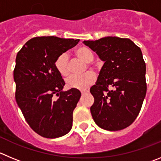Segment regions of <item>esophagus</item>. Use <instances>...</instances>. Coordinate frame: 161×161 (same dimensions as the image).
Listing matches in <instances>:
<instances>
[{
  "mask_svg": "<svg viewBox=\"0 0 161 161\" xmlns=\"http://www.w3.org/2000/svg\"><path fill=\"white\" fill-rule=\"evenodd\" d=\"M88 92H89V91H88V90H84V91H81V94H87Z\"/></svg>",
  "mask_w": 161,
  "mask_h": 161,
  "instance_id": "34e87169",
  "label": "esophagus"
}]
</instances>
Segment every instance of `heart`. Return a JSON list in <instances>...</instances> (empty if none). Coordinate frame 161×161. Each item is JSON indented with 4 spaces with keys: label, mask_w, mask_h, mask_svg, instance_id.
<instances>
[{
    "label": "heart",
    "mask_w": 161,
    "mask_h": 161,
    "mask_svg": "<svg viewBox=\"0 0 161 161\" xmlns=\"http://www.w3.org/2000/svg\"><path fill=\"white\" fill-rule=\"evenodd\" d=\"M75 55L81 60L87 63L89 67H94L92 61L94 58V52L86 46H81L75 50ZM55 67L57 71L63 77H67L70 75L69 69V58L66 54H61L56 58L55 61ZM96 76L94 72L87 71L82 75H74L67 80V86L70 89L86 90L95 82Z\"/></svg>",
    "instance_id": "b5f03b06"
}]
</instances>
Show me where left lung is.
Segmentation results:
<instances>
[{
	"label": "left lung",
	"instance_id": "left-lung-1",
	"mask_svg": "<svg viewBox=\"0 0 161 161\" xmlns=\"http://www.w3.org/2000/svg\"><path fill=\"white\" fill-rule=\"evenodd\" d=\"M104 61L95 85L91 113L103 130L130 126L139 114L147 91L146 65L139 47L127 38L107 36L83 41Z\"/></svg>",
	"mask_w": 161,
	"mask_h": 161
}]
</instances>
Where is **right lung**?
Masks as SVG:
<instances>
[{"label":"right lung","mask_w":161,"mask_h":161,"mask_svg":"<svg viewBox=\"0 0 161 161\" xmlns=\"http://www.w3.org/2000/svg\"><path fill=\"white\" fill-rule=\"evenodd\" d=\"M79 41L53 36L34 37L16 55V101L30 127L43 137H59L71 130L81 93L76 89L62 91L65 82L55 61Z\"/></svg>","instance_id":"add662e5"}]
</instances>
